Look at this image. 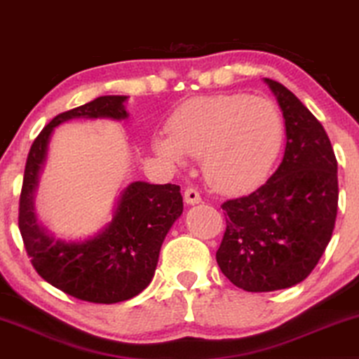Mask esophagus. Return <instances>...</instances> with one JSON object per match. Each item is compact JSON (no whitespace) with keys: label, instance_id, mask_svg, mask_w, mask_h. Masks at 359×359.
Listing matches in <instances>:
<instances>
[{"label":"esophagus","instance_id":"esophagus-1","mask_svg":"<svg viewBox=\"0 0 359 359\" xmlns=\"http://www.w3.org/2000/svg\"><path fill=\"white\" fill-rule=\"evenodd\" d=\"M184 200L187 205H198L202 202V197H200V194L195 189H187L184 194Z\"/></svg>","mask_w":359,"mask_h":359}]
</instances>
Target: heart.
Listing matches in <instances>:
<instances>
[{
    "instance_id": "obj_1",
    "label": "heart",
    "mask_w": 359,
    "mask_h": 359,
    "mask_svg": "<svg viewBox=\"0 0 359 359\" xmlns=\"http://www.w3.org/2000/svg\"><path fill=\"white\" fill-rule=\"evenodd\" d=\"M285 140L280 109L248 93L189 100L172 113L169 133L152 141L161 159L179 167L203 161L208 184L222 192H246L264 182Z\"/></svg>"
}]
</instances>
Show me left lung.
I'll return each instance as SVG.
<instances>
[{
	"label": "left lung",
	"instance_id": "8db88e82",
	"mask_svg": "<svg viewBox=\"0 0 359 359\" xmlns=\"http://www.w3.org/2000/svg\"><path fill=\"white\" fill-rule=\"evenodd\" d=\"M285 124L283 162L255 192L222 205L217 262L236 287L272 292L302 283L332 240L338 164L323 126L283 83L264 79Z\"/></svg>",
	"mask_w": 359,
	"mask_h": 359
}]
</instances>
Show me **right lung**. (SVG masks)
Segmentation results:
<instances>
[{
  "label": "right lung",
  "instance_id": "right-lung-1",
  "mask_svg": "<svg viewBox=\"0 0 359 359\" xmlns=\"http://www.w3.org/2000/svg\"><path fill=\"white\" fill-rule=\"evenodd\" d=\"M128 98L104 95L52 119L32 142L19 200V231L37 274L62 292L95 304L130 300L151 284L162 243L184 212L180 187L128 184L114 200L109 222L79 240L57 238L39 222L36 195L55 128L70 119L124 121L130 118Z\"/></svg>",
  "mask_w": 359,
  "mask_h": 359
}]
</instances>
